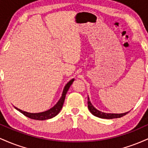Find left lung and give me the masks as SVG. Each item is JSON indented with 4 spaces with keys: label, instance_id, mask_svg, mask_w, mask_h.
Returning <instances> with one entry per match:
<instances>
[{
    "label": "left lung",
    "instance_id": "obj_1",
    "mask_svg": "<svg viewBox=\"0 0 148 148\" xmlns=\"http://www.w3.org/2000/svg\"><path fill=\"white\" fill-rule=\"evenodd\" d=\"M88 109L90 111V113L95 116L98 117L100 118H103V119H113V118H121V117L124 116L130 111L126 112V113H104V112H101L97 110V108H95V106L92 104L90 102V100L89 97H88Z\"/></svg>",
    "mask_w": 148,
    "mask_h": 148
}]
</instances>
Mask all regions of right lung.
Returning a JSON list of instances; mask_svg holds the SVG:
<instances>
[{"label":"right lung","mask_w":148,"mask_h":148,"mask_svg":"<svg viewBox=\"0 0 148 148\" xmlns=\"http://www.w3.org/2000/svg\"><path fill=\"white\" fill-rule=\"evenodd\" d=\"M74 81V79H71L70 81L67 83V84L64 86L63 91H62V96L60 98V99L58 100V101L56 103V104L55 106H53L52 108H51L50 109L47 110L44 112H41V113H28V112L22 111V110L19 109V108L14 107L17 111L21 112L22 114H23L25 116L28 117L30 119H33V120H48V119H51L53 117H55L56 115H57L59 113V112L60 111V110L62 109V106H63V103L64 101V99H65L66 94H67V91H68L69 87L71 86V85L72 84L73 81Z\"/></svg>","instance_id":"1"}]
</instances>
